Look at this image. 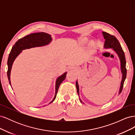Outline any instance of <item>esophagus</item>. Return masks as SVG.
Returning a JSON list of instances; mask_svg holds the SVG:
<instances>
[{
    "mask_svg": "<svg viewBox=\"0 0 135 135\" xmlns=\"http://www.w3.org/2000/svg\"><path fill=\"white\" fill-rule=\"evenodd\" d=\"M70 69H71V70H73V69H74V68H73V67H71V68H70Z\"/></svg>",
    "mask_w": 135,
    "mask_h": 135,
    "instance_id": "esophagus-1",
    "label": "esophagus"
}]
</instances>
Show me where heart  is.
I'll list each match as a JSON object with an SVG mask.
<instances>
[{
    "label": "heart",
    "mask_w": 135,
    "mask_h": 135,
    "mask_svg": "<svg viewBox=\"0 0 135 135\" xmlns=\"http://www.w3.org/2000/svg\"><path fill=\"white\" fill-rule=\"evenodd\" d=\"M80 42L82 44H85L87 42V40L85 38H81L80 39Z\"/></svg>",
    "instance_id": "b5f03b06"
}]
</instances>
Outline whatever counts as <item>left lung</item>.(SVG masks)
<instances>
[{"instance_id":"left-lung-1","label":"left lung","mask_w":135,"mask_h":135,"mask_svg":"<svg viewBox=\"0 0 135 135\" xmlns=\"http://www.w3.org/2000/svg\"><path fill=\"white\" fill-rule=\"evenodd\" d=\"M103 34L104 39H105L104 48L105 49L113 48V50L117 53V54L118 55V57H119V58L120 62V70L122 74L120 86L119 91V94L121 93L122 89H123V84L124 82V80L126 78V75H127V70L126 68V61L124 53L123 50H122L119 41H118L115 36L104 31L103 32ZM76 87L78 95L79 96L80 103L84 104V103H83L82 101L81 100L79 97V87L78 83V80H76Z\"/></svg>"}]
</instances>
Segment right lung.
<instances>
[{"instance_id":"1","label":"right lung","mask_w":135,"mask_h":135,"mask_svg":"<svg viewBox=\"0 0 135 135\" xmlns=\"http://www.w3.org/2000/svg\"><path fill=\"white\" fill-rule=\"evenodd\" d=\"M52 40L51 35L46 32H36V33H32L30 35H27L21 39H19L17 42L12 47L9 55L8 59L7 65H8V71H7V76L8 79L9 84L11 86V72L12 67V65L16 57L21 54L22 50L26 49H30L31 48L43 47L47 46L50 44ZM67 72L64 73L63 74L59 76L56 80L55 85V95L54 98L50 102V104H51L54 101L57 93L58 90L61 83L66 78V75ZM12 87V86H11ZM44 107V106H43Z\"/></svg>"}]
</instances>
